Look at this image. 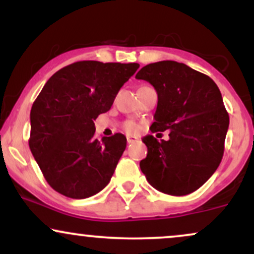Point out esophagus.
Masks as SVG:
<instances>
[{
    "label": "esophagus",
    "mask_w": 254,
    "mask_h": 254,
    "mask_svg": "<svg viewBox=\"0 0 254 254\" xmlns=\"http://www.w3.org/2000/svg\"><path fill=\"white\" fill-rule=\"evenodd\" d=\"M127 143L131 144V143H135V142L138 141V138L135 136H127Z\"/></svg>",
    "instance_id": "1"
}]
</instances>
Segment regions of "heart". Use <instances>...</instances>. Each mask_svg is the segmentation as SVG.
Listing matches in <instances>:
<instances>
[{
  "mask_svg": "<svg viewBox=\"0 0 254 254\" xmlns=\"http://www.w3.org/2000/svg\"><path fill=\"white\" fill-rule=\"evenodd\" d=\"M124 130L127 133H136L139 130V125L133 121H127L124 123Z\"/></svg>",
  "mask_w": 254,
  "mask_h": 254,
  "instance_id": "heart-1",
  "label": "heart"
}]
</instances>
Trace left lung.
Listing matches in <instances>:
<instances>
[{
  "instance_id": "left-lung-1",
  "label": "left lung",
  "mask_w": 254,
  "mask_h": 254,
  "mask_svg": "<svg viewBox=\"0 0 254 254\" xmlns=\"http://www.w3.org/2000/svg\"><path fill=\"white\" fill-rule=\"evenodd\" d=\"M136 78L157 93L151 132L170 131V139L145 136L139 167L148 183L172 196L198 190L217 170L224 151L229 116L216 83L184 63L161 61L143 66Z\"/></svg>"
}]
</instances>
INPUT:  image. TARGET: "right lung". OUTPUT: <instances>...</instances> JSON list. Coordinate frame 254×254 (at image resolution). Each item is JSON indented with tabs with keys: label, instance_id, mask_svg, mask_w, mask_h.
<instances>
[{
	"label": "right lung",
	"instance_id": "1",
	"mask_svg": "<svg viewBox=\"0 0 254 254\" xmlns=\"http://www.w3.org/2000/svg\"><path fill=\"white\" fill-rule=\"evenodd\" d=\"M138 63L81 61L55 72L31 109L30 149L49 185L83 199L100 192L113 176L127 137L97 139L95 118L107 112Z\"/></svg>",
	"mask_w": 254,
	"mask_h": 254
}]
</instances>
